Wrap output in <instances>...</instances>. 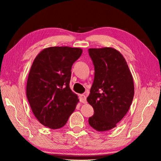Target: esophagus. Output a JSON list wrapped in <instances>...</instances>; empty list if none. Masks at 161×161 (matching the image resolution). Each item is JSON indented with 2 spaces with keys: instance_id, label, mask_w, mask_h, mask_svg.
I'll list each match as a JSON object with an SVG mask.
<instances>
[{
  "instance_id": "obj_1",
  "label": "esophagus",
  "mask_w": 161,
  "mask_h": 161,
  "mask_svg": "<svg viewBox=\"0 0 161 161\" xmlns=\"http://www.w3.org/2000/svg\"><path fill=\"white\" fill-rule=\"evenodd\" d=\"M80 100L81 103H86V97L85 95L84 94H80Z\"/></svg>"
}]
</instances>
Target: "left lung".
I'll list each match as a JSON object with an SVG mask.
<instances>
[{
	"instance_id": "8db88e82",
	"label": "left lung",
	"mask_w": 161,
	"mask_h": 161,
	"mask_svg": "<svg viewBox=\"0 0 161 161\" xmlns=\"http://www.w3.org/2000/svg\"><path fill=\"white\" fill-rule=\"evenodd\" d=\"M94 82L87 102L94 108L89 124L97 131L116 126L127 114L134 96V84L126 59L112 47L90 48Z\"/></svg>"
}]
</instances>
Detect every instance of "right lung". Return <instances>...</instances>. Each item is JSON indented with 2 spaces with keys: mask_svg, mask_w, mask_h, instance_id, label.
<instances>
[{
  "mask_svg": "<svg viewBox=\"0 0 161 161\" xmlns=\"http://www.w3.org/2000/svg\"><path fill=\"white\" fill-rule=\"evenodd\" d=\"M81 53V48L50 47L32 62L26 95L32 113L43 126L60 129L75 110L79 99L69 87L71 69Z\"/></svg>",
  "mask_w": 161,
  "mask_h": 161,
  "instance_id": "1",
  "label": "right lung"
}]
</instances>
